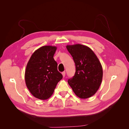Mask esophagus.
I'll return each mask as SVG.
<instances>
[{
	"instance_id": "34e87169",
	"label": "esophagus",
	"mask_w": 129,
	"mask_h": 129,
	"mask_svg": "<svg viewBox=\"0 0 129 129\" xmlns=\"http://www.w3.org/2000/svg\"><path fill=\"white\" fill-rule=\"evenodd\" d=\"M62 75L63 76V77H65V72H62Z\"/></svg>"
}]
</instances>
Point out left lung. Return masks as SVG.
<instances>
[{
	"instance_id": "obj_1",
	"label": "left lung",
	"mask_w": 129,
	"mask_h": 129,
	"mask_svg": "<svg viewBox=\"0 0 129 129\" xmlns=\"http://www.w3.org/2000/svg\"><path fill=\"white\" fill-rule=\"evenodd\" d=\"M75 64V75L68 80L74 92L80 99L94 95L103 79V68L98 57L88 46L81 44L67 45Z\"/></svg>"
}]
</instances>
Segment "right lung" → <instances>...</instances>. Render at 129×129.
I'll list each match as a JSON object with an SVG mask.
<instances>
[{
  "mask_svg": "<svg viewBox=\"0 0 129 129\" xmlns=\"http://www.w3.org/2000/svg\"><path fill=\"white\" fill-rule=\"evenodd\" d=\"M56 49L53 46H42L34 52L26 65V85L31 94L40 100L50 98L62 78L53 58Z\"/></svg>",
  "mask_w": 129,
  "mask_h": 129,
  "instance_id": "add662e5",
  "label": "right lung"
}]
</instances>
